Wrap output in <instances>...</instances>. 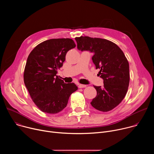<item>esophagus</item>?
<instances>
[{"label":"esophagus","instance_id":"1","mask_svg":"<svg viewBox=\"0 0 154 154\" xmlns=\"http://www.w3.org/2000/svg\"><path fill=\"white\" fill-rule=\"evenodd\" d=\"M78 87L79 88H82L86 87V85H82V84H79L78 85Z\"/></svg>","mask_w":154,"mask_h":154}]
</instances>
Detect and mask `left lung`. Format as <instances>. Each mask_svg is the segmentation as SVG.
Listing matches in <instances>:
<instances>
[{
	"label": "left lung",
	"mask_w": 154,
	"mask_h": 154,
	"mask_svg": "<svg viewBox=\"0 0 154 154\" xmlns=\"http://www.w3.org/2000/svg\"><path fill=\"white\" fill-rule=\"evenodd\" d=\"M77 49L93 52V63L99 69L103 86H94L97 96L91 105L100 112L110 111L124 99L130 81L129 64L124 52L114 42L105 39L80 36L75 38Z\"/></svg>",
	"instance_id": "1"
}]
</instances>
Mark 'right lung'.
<instances>
[{
    "label": "right lung",
    "instance_id": "1",
    "mask_svg": "<svg viewBox=\"0 0 154 154\" xmlns=\"http://www.w3.org/2000/svg\"><path fill=\"white\" fill-rule=\"evenodd\" d=\"M75 47L70 38L51 39L36 46L29 54L24 81L32 100L42 112L56 114L66 106L77 90L74 83H65L57 75L68 51Z\"/></svg>",
    "mask_w": 154,
    "mask_h": 154
}]
</instances>
